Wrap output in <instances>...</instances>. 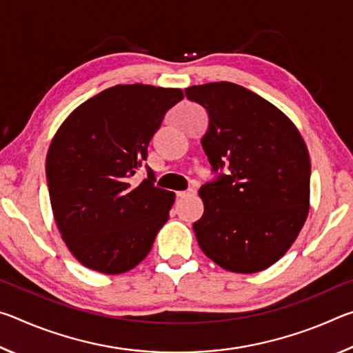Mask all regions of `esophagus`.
<instances>
[{
    "label": "esophagus",
    "mask_w": 353,
    "mask_h": 353,
    "mask_svg": "<svg viewBox=\"0 0 353 353\" xmlns=\"http://www.w3.org/2000/svg\"><path fill=\"white\" fill-rule=\"evenodd\" d=\"M194 194H196L194 188H190L187 191H177V198H187V196H194Z\"/></svg>",
    "instance_id": "esophagus-1"
}]
</instances>
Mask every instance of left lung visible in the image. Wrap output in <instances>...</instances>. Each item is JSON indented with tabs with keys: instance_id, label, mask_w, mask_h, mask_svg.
I'll return each instance as SVG.
<instances>
[{
	"instance_id": "obj_1",
	"label": "left lung",
	"mask_w": 353,
	"mask_h": 353,
	"mask_svg": "<svg viewBox=\"0 0 353 353\" xmlns=\"http://www.w3.org/2000/svg\"><path fill=\"white\" fill-rule=\"evenodd\" d=\"M185 97L208 113L201 143L216 174L199 188L204 214L193 224L199 248L227 271L266 270L307 219L312 165L305 141L283 112L236 83L188 87Z\"/></svg>"
}]
</instances>
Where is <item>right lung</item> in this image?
<instances>
[{"label":"right lung","instance_id":"1","mask_svg":"<svg viewBox=\"0 0 353 353\" xmlns=\"http://www.w3.org/2000/svg\"><path fill=\"white\" fill-rule=\"evenodd\" d=\"M181 88L115 85L70 113L51 141L46 179L52 213L70 252L103 274L132 270L151 250L176 194L155 187L154 171L132 176Z\"/></svg>","mask_w":353,"mask_h":353}]
</instances>
